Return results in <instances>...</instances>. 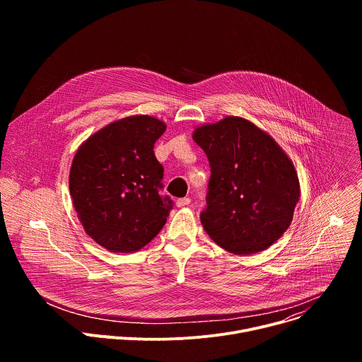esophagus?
I'll use <instances>...</instances> for the list:
<instances>
[{
	"label": "esophagus",
	"mask_w": 362,
	"mask_h": 362,
	"mask_svg": "<svg viewBox=\"0 0 362 362\" xmlns=\"http://www.w3.org/2000/svg\"><path fill=\"white\" fill-rule=\"evenodd\" d=\"M190 197H180V199H177L176 200V204L179 206V208H182V206H187V204H190Z\"/></svg>",
	"instance_id": "esophagus-1"
}]
</instances>
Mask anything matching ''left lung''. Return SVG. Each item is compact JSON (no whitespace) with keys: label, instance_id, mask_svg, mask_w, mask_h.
<instances>
[{"label":"left lung","instance_id":"left-lung-1","mask_svg":"<svg viewBox=\"0 0 362 362\" xmlns=\"http://www.w3.org/2000/svg\"><path fill=\"white\" fill-rule=\"evenodd\" d=\"M193 140L209 160L211 179L200 222L235 255L265 250L289 228L299 182L278 143L242 117L204 124Z\"/></svg>","mask_w":362,"mask_h":362}]
</instances>
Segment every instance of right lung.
<instances>
[{"label":"right lung","mask_w":362,"mask_h":362,"mask_svg":"<svg viewBox=\"0 0 362 362\" xmlns=\"http://www.w3.org/2000/svg\"><path fill=\"white\" fill-rule=\"evenodd\" d=\"M166 124L150 116L117 120L87 139L70 170V194L88 236L112 252L141 249L165 226L173 200L162 196L154 143Z\"/></svg>","instance_id":"add662e5"}]
</instances>
